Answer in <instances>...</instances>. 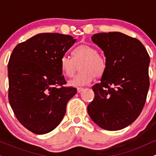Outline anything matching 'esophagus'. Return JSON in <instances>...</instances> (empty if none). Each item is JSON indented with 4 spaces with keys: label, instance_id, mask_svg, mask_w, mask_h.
Here are the masks:
<instances>
[{
    "label": "esophagus",
    "instance_id": "34e87169",
    "mask_svg": "<svg viewBox=\"0 0 156 156\" xmlns=\"http://www.w3.org/2000/svg\"><path fill=\"white\" fill-rule=\"evenodd\" d=\"M83 90V87H78L77 88V92H78V93H80V92H82V91Z\"/></svg>",
    "mask_w": 156,
    "mask_h": 156
}]
</instances>
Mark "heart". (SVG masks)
I'll return each instance as SVG.
<instances>
[{
  "mask_svg": "<svg viewBox=\"0 0 156 156\" xmlns=\"http://www.w3.org/2000/svg\"><path fill=\"white\" fill-rule=\"evenodd\" d=\"M73 58L64 55L61 58L62 73L67 77H73L80 65L79 74L69 81L73 87H80L90 83L94 77L101 78L107 69V60L99 54L98 50L89 44H80L74 50Z\"/></svg>",
  "mask_w": 156,
  "mask_h": 156,
  "instance_id": "obj_1",
  "label": "heart"
}]
</instances>
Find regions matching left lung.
<instances>
[{
  "label": "left lung",
  "mask_w": 156,
  "mask_h": 156,
  "mask_svg": "<svg viewBox=\"0 0 156 156\" xmlns=\"http://www.w3.org/2000/svg\"><path fill=\"white\" fill-rule=\"evenodd\" d=\"M92 40L104 53L107 69L92 87L91 119L107 130L123 129L139 117L150 87V56L139 39L120 32L99 33Z\"/></svg>",
  "instance_id": "obj_1"
}]
</instances>
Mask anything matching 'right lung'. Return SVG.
Returning a JSON list of instances; mask_svg holds the SVG:
<instances>
[{
  "label": "right lung",
  "instance_id": "add662e5",
  "mask_svg": "<svg viewBox=\"0 0 156 156\" xmlns=\"http://www.w3.org/2000/svg\"><path fill=\"white\" fill-rule=\"evenodd\" d=\"M69 35L39 34L17 44L8 64L9 101L16 117L35 134L54 130L77 93L66 83L61 58L76 42Z\"/></svg>",
  "mask_w": 156,
  "mask_h": 156
}]
</instances>
